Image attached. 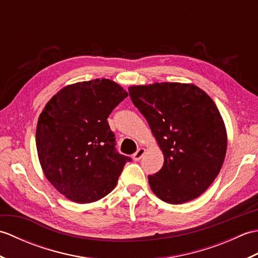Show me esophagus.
Here are the masks:
<instances>
[{
	"label": "esophagus",
	"mask_w": 258,
	"mask_h": 258,
	"mask_svg": "<svg viewBox=\"0 0 258 258\" xmlns=\"http://www.w3.org/2000/svg\"><path fill=\"white\" fill-rule=\"evenodd\" d=\"M145 154V149H143V147H141V149H139L138 151H136L134 154H133V158L134 161H140L142 157H143V155Z\"/></svg>",
	"instance_id": "1"
}]
</instances>
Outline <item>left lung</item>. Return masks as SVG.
Returning a JSON list of instances; mask_svg holds the SVG:
<instances>
[{"label":"left lung","mask_w":258,"mask_h":258,"mask_svg":"<svg viewBox=\"0 0 258 258\" xmlns=\"http://www.w3.org/2000/svg\"><path fill=\"white\" fill-rule=\"evenodd\" d=\"M163 152L151 189L168 204L195 200L220 173L227 150L226 127L216 104L194 84L154 83L128 87Z\"/></svg>","instance_id":"8db88e82"}]
</instances>
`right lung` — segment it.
Segmentation results:
<instances>
[{
	"label": "right lung",
	"mask_w": 258,
	"mask_h": 258,
	"mask_svg": "<svg viewBox=\"0 0 258 258\" xmlns=\"http://www.w3.org/2000/svg\"><path fill=\"white\" fill-rule=\"evenodd\" d=\"M107 79L63 87L43 108L36 150L45 177L70 201L87 204L114 189L131 158L115 150L108 115L127 97Z\"/></svg>",
	"instance_id": "right-lung-1"
}]
</instances>
